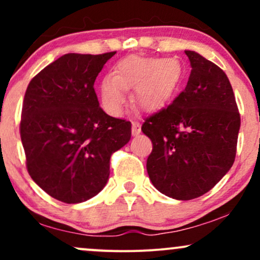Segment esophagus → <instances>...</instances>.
Masks as SVG:
<instances>
[{"label":"esophagus","mask_w":260,"mask_h":260,"mask_svg":"<svg viewBox=\"0 0 260 260\" xmlns=\"http://www.w3.org/2000/svg\"><path fill=\"white\" fill-rule=\"evenodd\" d=\"M140 131H142V128H140V123L138 121H133L132 122V134L133 136H138L140 133Z\"/></svg>","instance_id":"obj_1"}]
</instances>
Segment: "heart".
Listing matches in <instances>:
<instances>
[{
  "mask_svg": "<svg viewBox=\"0 0 260 260\" xmlns=\"http://www.w3.org/2000/svg\"><path fill=\"white\" fill-rule=\"evenodd\" d=\"M182 74L177 59L129 56L116 64L115 74H107L101 82V104L110 115H121L126 104V90L134 89L133 105L143 111H155L174 96Z\"/></svg>",
  "mask_w": 260,
  "mask_h": 260,
  "instance_id": "1",
  "label": "heart"
}]
</instances>
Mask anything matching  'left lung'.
I'll return each mask as SVG.
<instances>
[{
  "label": "left lung",
  "instance_id": "obj_1",
  "mask_svg": "<svg viewBox=\"0 0 260 260\" xmlns=\"http://www.w3.org/2000/svg\"><path fill=\"white\" fill-rule=\"evenodd\" d=\"M184 52L192 67L186 89L142 126L153 142L149 178L159 192L177 201L205 194L228 174L241 126L225 72L196 51Z\"/></svg>",
  "mask_w": 260,
  "mask_h": 260
}]
</instances>
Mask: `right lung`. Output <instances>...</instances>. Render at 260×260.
<instances>
[{"mask_svg":"<svg viewBox=\"0 0 260 260\" xmlns=\"http://www.w3.org/2000/svg\"><path fill=\"white\" fill-rule=\"evenodd\" d=\"M115 53H67L26 88L20 121L26 168L59 202L76 204L96 196L109 180L111 155L131 139V122L104 112L94 90Z\"/></svg>","mask_w":260,"mask_h":260,"instance_id":"1","label":"right lung"}]
</instances>
